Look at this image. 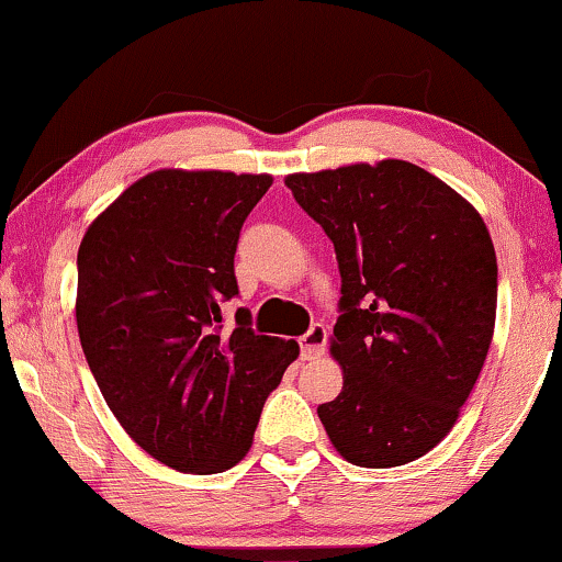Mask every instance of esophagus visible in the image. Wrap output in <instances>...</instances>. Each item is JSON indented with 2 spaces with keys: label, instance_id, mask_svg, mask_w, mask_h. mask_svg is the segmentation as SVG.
Here are the masks:
<instances>
[{
  "label": "esophagus",
  "instance_id": "1",
  "mask_svg": "<svg viewBox=\"0 0 562 562\" xmlns=\"http://www.w3.org/2000/svg\"><path fill=\"white\" fill-rule=\"evenodd\" d=\"M326 337H329V334H326L324 324H311V329L301 337L303 360H314V358H318V355H324Z\"/></svg>",
  "mask_w": 562,
  "mask_h": 562
}]
</instances>
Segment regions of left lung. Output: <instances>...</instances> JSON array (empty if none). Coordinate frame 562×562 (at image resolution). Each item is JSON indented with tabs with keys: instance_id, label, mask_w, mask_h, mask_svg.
Returning a JSON list of instances; mask_svg holds the SVG:
<instances>
[{
	"instance_id": "1",
	"label": "left lung",
	"mask_w": 562,
	"mask_h": 562,
	"mask_svg": "<svg viewBox=\"0 0 562 562\" xmlns=\"http://www.w3.org/2000/svg\"><path fill=\"white\" fill-rule=\"evenodd\" d=\"M285 183L329 236L342 277L331 355L345 386L318 404L326 436L371 470L420 459L453 428L493 339L498 261L485 223L404 160Z\"/></svg>"
}]
</instances>
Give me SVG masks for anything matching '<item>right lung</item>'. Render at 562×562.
Listing matches in <instances>:
<instances>
[{"mask_svg":"<svg viewBox=\"0 0 562 562\" xmlns=\"http://www.w3.org/2000/svg\"><path fill=\"white\" fill-rule=\"evenodd\" d=\"M269 176L155 170L132 183L77 251V331L122 428L160 464L217 474L251 449L261 407L297 358L238 308L236 248Z\"/></svg>","mask_w":562,"mask_h":562,"instance_id":"1","label":"right lung"}]
</instances>
